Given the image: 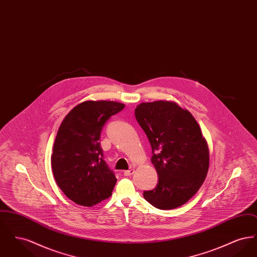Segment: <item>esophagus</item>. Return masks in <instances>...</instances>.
Wrapping results in <instances>:
<instances>
[{
    "mask_svg": "<svg viewBox=\"0 0 257 257\" xmlns=\"http://www.w3.org/2000/svg\"><path fill=\"white\" fill-rule=\"evenodd\" d=\"M135 170L134 169H130V170H128V171H125L123 172V174L125 175V176H130V175H132V174H134Z\"/></svg>",
    "mask_w": 257,
    "mask_h": 257,
    "instance_id": "34e87169",
    "label": "esophagus"
}]
</instances>
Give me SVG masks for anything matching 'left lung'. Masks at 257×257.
Returning <instances> with one entry per match:
<instances>
[{"instance_id":"1","label":"left lung","mask_w":257,"mask_h":257,"mask_svg":"<svg viewBox=\"0 0 257 257\" xmlns=\"http://www.w3.org/2000/svg\"><path fill=\"white\" fill-rule=\"evenodd\" d=\"M135 116L148 138L159 177L156 188L145 191L144 197L162 210L183 205L199 190L209 168L200 127L189 110L171 101L141 103Z\"/></svg>"}]
</instances>
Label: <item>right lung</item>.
Wrapping results in <instances>:
<instances>
[{
	"label": "right lung",
	"instance_id": "obj_1",
	"mask_svg": "<svg viewBox=\"0 0 257 257\" xmlns=\"http://www.w3.org/2000/svg\"><path fill=\"white\" fill-rule=\"evenodd\" d=\"M124 104L85 101L62 120L51 156L55 180L69 199L91 207L111 196L116 178L104 160L99 143L104 124Z\"/></svg>",
	"mask_w": 257,
	"mask_h": 257
}]
</instances>
